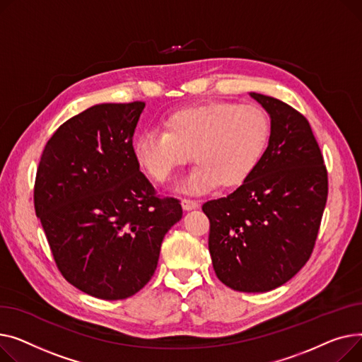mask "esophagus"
<instances>
[{
  "label": "esophagus",
  "instance_id": "esophagus-1",
  "mask_svg": "<svg viewBox=\"0 0 362 362\" xmlns=\"http://www.w3.org/2000/svg\"><path fill=\"white\" fill-rule=\"evenodd\" d=\"M181 204H182L184 210H191V209H196L199 206V203L196 200H191V199H182Z\"/></svg>",
  "mask_w": 362,
  "mask_h": 362
}]
</instances>
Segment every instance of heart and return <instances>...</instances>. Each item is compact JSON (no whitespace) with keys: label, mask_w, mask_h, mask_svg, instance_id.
Listing matches in <instances>:
<instances>
[{"label":"heart","mask_w":362,"mask_h":362,"mask_svg":"<svg viewBox=\"0 0 362 362\" xmlns=\"http://www.w3.org/2000/svg\"><path fill=\"white\" fill-rule=\"evenodd\" d=\"M269 137L270 119L260 106L216 100L169 114L163 132H144L133 151L143 171L160 184L193 155L197 165L182 188L197 193L218 182H244L262 160Z\"/></svg>","instance_id":"1"}]
</instances>
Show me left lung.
<instances>
[{"label": "left lung", "mask_w": 362, "mask_h": 362, "mask_svg": "<svg viewBox=\"0 0 362 362\" xmlns=\"http://www.w3.org/2000/svg\"><path fill=\"white\" fill-rule=\"evenodd\" d=\"M251 96L270 114L269 146L235 191L202 209L210 222L209 251L218 279L233 291L267 292L311 257L329 180L308 119L279 99Z\"/></svg>", "instance_id": "obj_1"}]
</instances>
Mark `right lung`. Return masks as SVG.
Masks as SVG:
<instances>
[{
  "label": "right lung",
  "instance_id": "1",
  "mask_svg": "<svg viewBox=\"0 0 362 362\" xmlns=\"http://www.w3.org/2000/svg\"><path fill=\"white\" fill-rule=\"evenodd\" d=\"M144 102L102 103L61 124L42 152L33 202L61 274L100 300H125L156 270L182 216L140 173L133 136Z\"/></svg>",
  "mask_w": 362,
  "mask_h": 362
}]
</instances>
